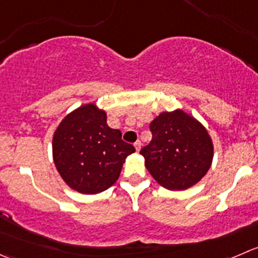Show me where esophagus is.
Instances as JSON below:
<instances>
[{
  "mask_svg": "<svg viewBox=\"0 0 258 258\" xmlns=\"http://www.w3.org/2000/svg\"><path fill=\"white\" fill-rule=\"evenodd\" d=\"M135 149H136V151H140V149H141V142L140 141L135 142Z\"/></svg>",
  "mask_w": 258,
  "mask_h": 258,
  "instance_id": "34e87169",
  "label": "esophagus"
}]
</instances>
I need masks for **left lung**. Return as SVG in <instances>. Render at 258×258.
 Segmentation results:
<instances>
[{
	"mask_svg": "<svg viewBox=\"0 0 258 258\" xmlns=\"http://www.w3.org/2000/svg\"><path fill=\"white\" fill-rule=\"evenodd\" d=\"M152 140L142 147L145 166L169 190H185L199 181L213 160V144L201 122L181 109L162 112L150 123Z\"/></svg>",
	"mask_w": 258,
	"mask_h": 258,
	"instance_id": "left-lung-1",
	"label": "left lung"
}]
</instances>
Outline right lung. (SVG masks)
<instances>
[{"mask_svg":"<svg viewBox=\"0 0 258 258\" xmlns=\"http://www.w3.org/2000/svg\"><path fill=\"white\" fill-rule=\"evenodd\" d=\"M135 147L107 124L106 112L84 104L62 119L52 137V157L62 180L82 194H97L116 182Z\"/></svg>","mask_w":258,"mask_h":258,"instance_id":"obj_1","label":"right lung"}]
</instances>
